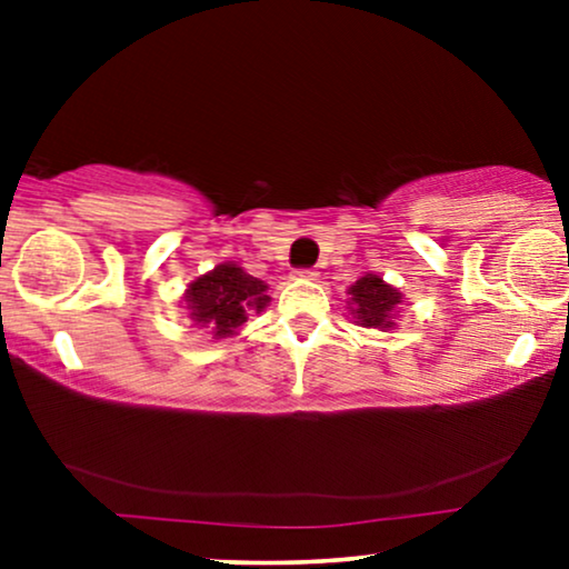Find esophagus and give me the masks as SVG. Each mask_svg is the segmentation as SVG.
<instances>
[{
    "mask_svg": "<svg viewBox=\"0 0 569 569\" xmlns=\"http://www.w3.org/2000/svg\"><path fill=\"white\" fill-rule=\"evenodd\" d=\"M298 277H300V279H318L321 274H318L316 269H300V271H298Z\"/></svg>",
    "mask_w": 569,
    "mask_h": 569,
    "instance_id": "34e87169",
    "label": "esophagus"
}]
</instances>
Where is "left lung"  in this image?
I'll return each instance as SVG.
<instances>
[{"label":"left lung","mask_w":569,"mask_h":569,"mask_svg":"<svg viewBox=\"0 0 569 569\" xmlns=\"http://www.w3.org/2000/svg\"><path fill=\"white\" fill-rule=\"evenodd\" d=\"M352 295V313L362 326H372V329H391V313L401 302V292L386 284L378 274H365L349 287Z\"/></svg>","instance_id":"8db88e82"}]
</instances>
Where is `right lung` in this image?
<instances>
[{"label":"right lung","instance_id":"obj_1","mask_svg":"<svg viewBox=\"0 0 569 569\" xmlns=\"http://www.w3.org/2000/svg\"><path fill=\"white\" fill-rule=\"evenodd\" d=\"M186 302L193 321L212 329L214 337L222 339L246 323L248 310L259 313L267 308L269 295L261 279L246 274L236 263H220L214 271L189 284Z\"/></svg>","mask_w":569,"mask_h":569}]
</instances>
